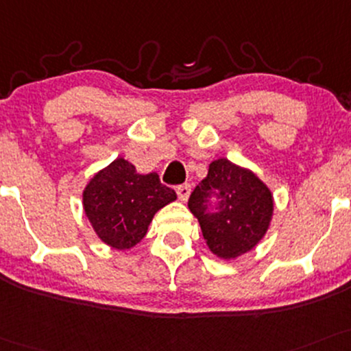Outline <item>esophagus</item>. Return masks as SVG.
Listing matches in <instances>:
<instances>
[{
    "label": "esophagus",
    "mask_w": 351,
    "mask_h": 351,
    "mask_svg": "<svg viewBox=\"0 0 351 351\" xmlns=\"http://www.w3.org/2000/svg\"><path fill=\"white\" fill-rule=\"evenodd\" d=\"M176 194H178V199L181 202H186L189 199V194H191V184H181V186L176 188Z\"/></svg>",
    "instance_id": "esophagus-1"
}]
</instances>
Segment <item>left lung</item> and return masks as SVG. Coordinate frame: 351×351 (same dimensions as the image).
<instances>
[{"mask_svg": "<svg viewBox=\"0 0 351 351\" xmlns=\"http://www.w3.org/2000/svg\"><path fill=\"white\" fill-rule=\"evenodd\" d=\"M216 192L218 210L209 213L207 197ZM188 208L199 221L206 245L222 260L245 255L265 237L274 213L273 193L248 168L217 158L194 188Z\"/></svg>", "mask_w": 351, "mask_h": 351, "instance_id": "1", "label": "left lung"}]
</instances>
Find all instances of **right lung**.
I'll return each instance as SVG.
<instances>
[{
  "label": "right lung",
  "instance_id": "right-lung-1",
  "mask_svg": "<svg viewBox=\"0 0 351 351\" xmlns=\"http://www.w3.org/2000/svg\"><path fill=\"white\" fill-rule=\"evenodd\" d=\"M175 199L176 193L160 183L158 173H137L122 157L95 173L83 189L84 216L114 250L135 247L155 214Z\"/></svg>",
  "mask_w": 351,
  "mask_h": 351
}]
</instances>
